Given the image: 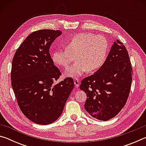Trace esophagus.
Instances as JSON below:
<instances>
[{
    "mask_svg": "<svg viewBox=\"0 0 146 146\" xmlns=\"http://www.w3.org/2000/svg\"><path fill=\"white\" fill-rule=\"evenodd\" d=\"M74 84H75V87L78 88L79 86V84H80V82H79V80H78L77 78H75V80H74Z\"/></svg>",
    "mask_w": 146,
    "mask_h": 146,
    "instance_id": "obj_1",
    "label": "esophagus"
}]
</instances>
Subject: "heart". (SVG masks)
<instances>
[{
  "label": "heart",
  "mask_w": 146,
  "mask_h": 146,
  "mask_svg": "<svg viewBox=\"0 0 146 146\" xmlns=\"http://www.w3.org/2000/svg\"><path fill=\"white\" fill-rule=\"evenodd\" d=\"M109 51V42L104 36L91 33L76 34L66 42V48L55 50L51 55L53 61L67 68L75 60L77 62L68 68L66 76L77 78L86 71L94 72L103 66Z\"/></svg>",
  "instance_id": "1"
}]
</instances>
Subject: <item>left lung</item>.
I'll list each match as a JSON object with an SVG mask.
<instances>
[{"label":"left lung","instance_id":"1","mask_svg":"<svg viewBox=\"0 0 146 146\" xmlns=\"http://www.w3.org/2000/svg\"><path fill=\"white\" fill-rule=\"evenodd\" d=\"M132 75L127 49L117 40L102 67L81 82L80 89L87 95L84 104L86 111L100 120L115 117L127 102Z\"/></svg>","mask_w":146,"mask_h":146}]
</instances>
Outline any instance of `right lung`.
Wrapping results in <instances>:
<instances>
[{"instance_id": "1", "label": "right lung", "mask_w": 146, "mask_h": 146, "mask_svg": "<svg viewBox=\"0 0 146 146\" xmlns=\"http://www.w3.org/2000/svg\"><path fill=\"white\" fill-rule=\"evenodd\" d=\"M60 30L41 29L27 36L15 53L11 72V86L21 111L40 125L53 123L60 117L74 88L73 78L56 84L61 75L49 53Z\"/></svg>"}]
</instances>
